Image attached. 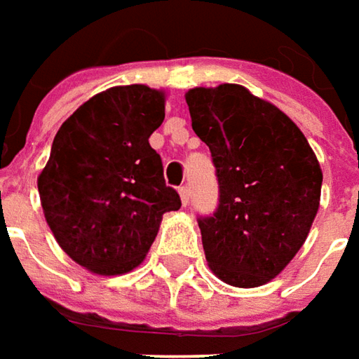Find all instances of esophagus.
<instances>
[{"label": "esophagus", "mask_w": 359, "mask_h": 359, "mask_svg": "<svg viewBox=\"0 0 359 359\" xmlns=\"http://www.w3.org/2000/svg\"><path fill=\"white\" fill-rule=\"evenodd\" d=\"M177 191H180V197H182V203L187 205V203H189V187H187V185H182Z\"/></svg>", "instance_id": "34e87169"}]
</instances>
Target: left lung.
I'll return each mask as SVG.
<instances>
[{
	"mask_svg": "<svg viewBox=\"0 0 359 359\" xmlns=\"http://www.w3.org/2000/svg\"><path fill=\"white\" fill-rule=\"evenodd\" d=\"M211 150L219 208L201 217L209 269L239 288L266 285L300 251L320 208L322 170L297 124L241 84L185 93Z\"/></svg>",
	"mask_w": 359,
	"mask_h": 359,
	"instance_id": "8db88e82",
	"label": "left lung"
}]
</instances>
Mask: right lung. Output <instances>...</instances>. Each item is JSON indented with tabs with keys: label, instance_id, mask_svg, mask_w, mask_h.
<instances>
[{
	"label": "right lung",
	"instance_id": "add662e5",
	"mask_svg": "<svg viewBox=\"0 0 359 359\" xmlns=\"http://www.w3.org/2000/svg\"><path fill=\"white\" fill-rule=\"evenodd\" d=\"M163 116V90L112 86L76 108L53 140L37 177L41 208L59 247L95 275L136 269L163 213L182 208L148 142Z\"/></svg>",
	"mask_w": 359,
	"mask_h": 359
}]
</instances>
